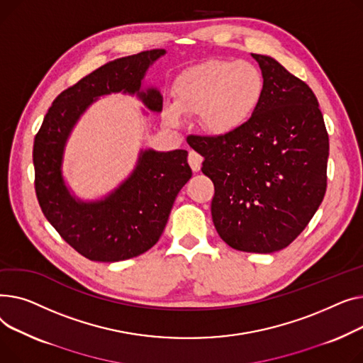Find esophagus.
Returning a JSON list of instances; mask_svg holds the SVG:
<instances>
[{
  "label": "esophagus",
  "mask_w": 363,
  "mask_h": 363,
  "mask_svg": "<svg viewBox=\"0 0 363 363\" xmlns=\"http://www.w3.org/2000/svg\"><path fill=\"white\" fill-rule=\"evenodd\" d=\"M202 161H203V158H202V157H201L198 152H195V151H190V152H189V157H187V162H189V165L191 167V169H194L195 173H198L199 169H201Z\"/></svg>",
  "instance_id": "esophagus-1"
}]
</instances>
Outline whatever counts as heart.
<instances>
[{
    "label": "heart",
    "instance_id": "obj_1",
    "mask_svg": "<svg viewBox=\"0 0 363 363\" xmlns=\"http://www.w3.org/2000/svg\"><path fill=\"white\" fill-rule=\"evenodd\" d=\"M264 91V76L253 62L208 60L176 77L174 104L165 105L164 117L169 124L179 125L183 114H199L206 132L230 135L242 129L257 113Z\"/></svg>",
    "mask_w": 363,
    "mask_h": 363
}]
</instances>
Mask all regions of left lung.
<instances>
[{
	"label": "left lung",
	"mask_w": 363,
	"mask_h": 363,
	"mask_svg": "<svg viewBox=\"0 0 363 363\" xmlns=\"http://www.w3.org/2000/svg\"><path fill=\"white\" fill-rule=\"evenodd\" d=\"M258 61L265 91L253 117L224 136H189L214 183L212 221L233 249L272 253L312 220L327 190L330 142L308 84L268 57Z\"/></svg>",
	"instance_id": "left-lung-1"
}]
</instances>
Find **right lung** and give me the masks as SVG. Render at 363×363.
I'll return each instance as SVG.
<instances>
[{
    "mask_svg": "<svg viewBox=\"0 0 363 363\" xmlns=\"http://www.w3.org/2000/svg\"><path fill=\"white\" fill-rule=\"evenodd\" d=\"M165 50L143 51L104 64L62 91L50 106L33 142L35 190L45 218L74 250L96 262L130 259L161 238L182 187L191 177L187 151H140L133 173L108 196L83 202L70 195L61 164L64 146L80 116L96 98L138 95L147 110L160 113L158 89L140 91L142 79Z\"/></svg>",
    "mask_w": 363,
    "mask_h": 363,
    "instance_id": "right-lung-1",
    "label": "right lung"
}]
</instances>
